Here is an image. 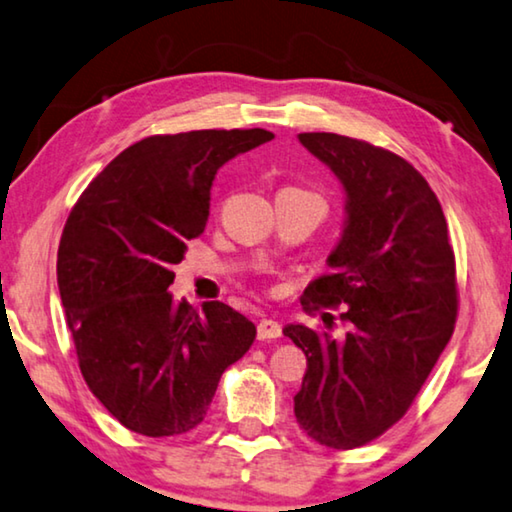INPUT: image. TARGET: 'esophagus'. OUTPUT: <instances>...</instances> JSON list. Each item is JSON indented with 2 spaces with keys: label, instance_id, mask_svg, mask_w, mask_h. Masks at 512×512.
Masks as SVG:
<instances>
[{
  "label": "esophagus",
  "instance_id": "34e87169",
  "mask_svg": "<svg viewBox=\"0 0 512 512\" xmlns=\"http://www.w3.org/2000/svg\"><path fill=\"white\" fill-rule=\"evenodd\" d=\"M256 336H258V341H270V338H279L281 336V325L277 320L263 318L256 327Z\"/></svg>",
  "mask_w": 512,
  "mask_h": 512
}]
</instances>
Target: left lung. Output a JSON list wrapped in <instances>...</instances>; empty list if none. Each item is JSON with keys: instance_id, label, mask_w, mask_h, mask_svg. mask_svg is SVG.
<instances>
[{"instance_id": "left-lung-1", "label": "left lung", "mask_w": 512, "mask_h": 512, "mask_svg": "<svg viewBox=\"0 0 512 512\" xmlns=\"http://www.w3.org/2000/svg\"><path fill=\"white\" fill-rule=\"evenodd\" d=\"M302 146L343 183V238L332 270L304 290L306 313L343 304L348 334L288 325L306 355L295 416L313 442L348 451L387 432L410 410L458 318L455 254L428 180L368 141L302 132ZM322 320L332 325L334 316Z\"/></svg>"}]
</instances>
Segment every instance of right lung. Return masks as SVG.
I'll return each mask as SVG.
<instances>
[{"label": "right lung", "mask_w": 512, "mask_h": 512, "mask_svg": "<svg viewBox=\"0 0 512 512\" xmlns=\"http://www.w3.org/2000/svg\"><path fill=\"white\" fill-rule=\"evenodd\" d=\"M263 128L153 135L114 157L70 210L57 281L86 387L132 432L174 437L206 416L219 377L251 348L254 322L224 302L203 311L169 293L174 265L210 215L231 157Z\"/></svg>", "instance_id": "obj_1"}]
</instances>
